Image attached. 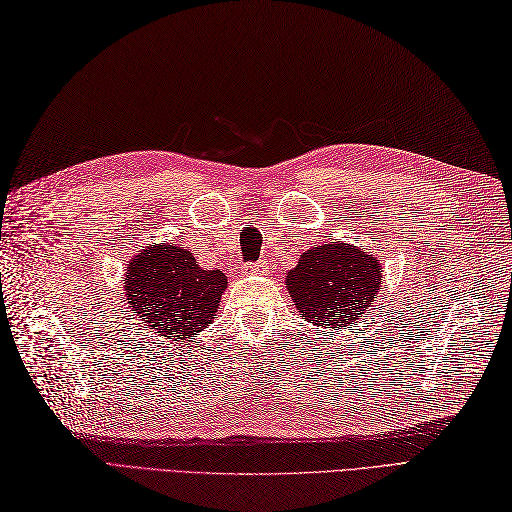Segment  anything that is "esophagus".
<instances>
[{
  "label": "esophagus",
  "instance_id": "1",
  "mask_svg": "<svg viewBox=\"0 0 512 512\" xmlns=\"http://www.w3.org/2000/svg\"><path fill=\"white\" fill-rule=\"evenodd\" d=\"M269 263L267 260H256V263H247L243 267V273H267Z\"/></svg>",
  "mask_w": 512,
  "mask_h": 512
}]
</instances>
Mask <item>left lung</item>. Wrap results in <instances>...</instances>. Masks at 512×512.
<instances>
[{"mask_svg":"<svg viewBox=\"0 0 512 512\" xmlns=\"http://www.w3.org/2000/svg\"><path fill=\"white\" fill-rule=\"evenodd\" d=\"M382 284L376 256L332 241L310 247L286 273L297 313L321 328H345L367 313Z\"/></svg>","mask_w":512,"mask_h":512,"instance_id":"left-lung-1","label":"left lung"}]
</instances>
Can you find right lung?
<instances>
[{
  "instance_id": "1",
  "label": "right lung",
  "mask_w": 512,
  "mask_h": 512,
  "mask_svg": "<svg viewBox=\"0 0 512 512\" xmlns=\"http://www.w3.org/2000/svg\"><path fill=\"white\" fill-rule=\"evenodd\" d=\"M228 289L226 273L202 269L189 249L156 243L130 260L123 291L149 330L189 339L204 330Z\"/></svg>"
}]
</instances>
